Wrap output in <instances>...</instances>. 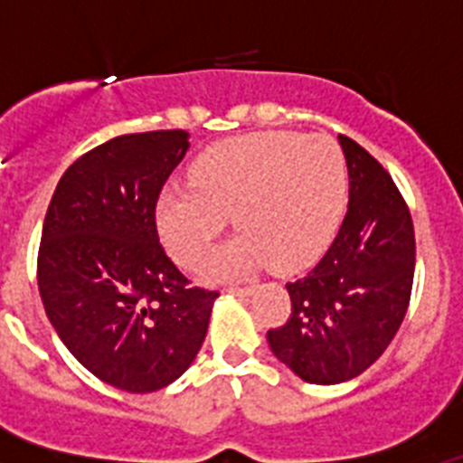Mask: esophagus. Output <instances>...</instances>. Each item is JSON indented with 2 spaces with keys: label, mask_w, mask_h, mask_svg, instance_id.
Instances as JSON below:
<instances>
[{
  "label": "esophagus",
  "mask_w": 463,
  "mask_h": 463,
  "mask_svg": "<svg viewBox=\"0 0 463 463\" xmlns=\"http://www.w3.org/2000/svg\"><path fill=\"white\" fill-rule=\"evenodd\" d=\"M227 292L232 294H250L252 292V285H227Z\"/></svg>",
  "instance_id": "esophagus-1"
}]
</instances>
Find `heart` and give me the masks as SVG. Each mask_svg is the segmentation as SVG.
<instances>
[{
	"label": "heart",
	"mask_w": 463,
	"mask_h": 463,
	"mask_svg": "<svg viewBox=\"0 0 463 463\" xmlns=\"http://www.w3.org/2000/svg\"><path fill=\"white\" fill-rule=\"evenodd\" d=\"M187 183L157 199L159 236L178 264L202 267L234 213L243 234L208 261L206 276L250 271L267 261L276 271H297L336 234L347 169L326 134L257 132L203 150Z\"/></svg>",
	"instance_id": "1"
}]
</instances>
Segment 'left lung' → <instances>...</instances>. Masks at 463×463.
<instances>
[{
    "instance_id": "1",
    "label": "left lung",
    "mask_w": 463,
    "mask_h": 463,
    "mask_svg": "<svg viewBox=\"0 0 463 463\" xmlns=\"http://www.w3.org/2000/svg\"><path fill=\"white\" fill-rule=\"evenodd\" d=\"M350 174V203L317 264L288 282L292 313L269 329L273 354L306 383L357 378L387 350L411 304L415 227L411 208L378 159L338 137Z\"/></svg>"
}]
</instances>
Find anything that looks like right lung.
Wrapping results in <instances>:
<instances>
[{"instance_id": "add662e5", "label": "right lung", "mask_w": 463, "mask_h": 463, "mask_svg": "<svg viewBox=\"0 0 463 463\" xmlns=\"http://www.w3.org/2000/svg\"><path fill=\"white\" fill-rule=\"evenodd\" d=\"M187 132L122 134L80 155L43 220L36 280L69 353L118 390L148 394L194 362L218 289L192 288L157 234V199Z\"/></svg>"}]
</instances>
